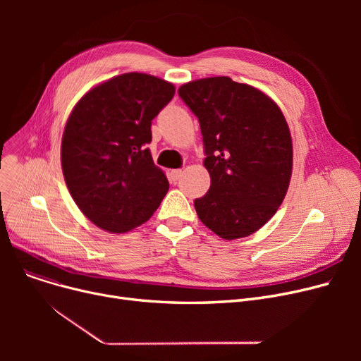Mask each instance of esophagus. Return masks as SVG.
<instances>
[{"instance_id":"1","label":"esophagus","mask_w":361,"mask_h":361,"mask_svg":"<svg viewBox=\"0 0 361 361\" xmlns=\"http://www.w3.org/2000/svg\"><path fill=\"white\" fill-rule=\"evenodd\" d=\"M183 176V171L181 169H173L171 171V178H173V181H178Z\"/></svg>"}]
</instances>
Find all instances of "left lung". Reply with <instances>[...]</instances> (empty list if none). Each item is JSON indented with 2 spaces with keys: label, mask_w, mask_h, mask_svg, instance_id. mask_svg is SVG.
Instances as JSON below:
<instances>
[{
  "label": "left lung",
  "mask_w": 361,
  "mask_h": 361,
  "mask_svg": "<svg viewBox=\"0 0 361 361\" xmlns=\"http://www.w3.org/2000/svg\"><path fill=\"white\" fill-rule=\"evenodd\" d=\"M180 98L200 124L211 187L195 200L200 221L225 240L267 224L287 195L293 142L278 105L230 78L185 83Z\"/></svg>",
  "instance_id": "left-lung-1"
}]
</instances>
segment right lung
<instances>
[{"label":"right lung","mask_w":361,"mask_h":361,"mask_svg":"<svg viewBox=\"0 0 361 361\" xmlns=\"http://www.w3.org/2000/svg\"><path fill=\"white\" fill-rule=\"evenodd\" d=\"M174 86L126 73L89 90L74 106L61 142V165L79 209L99 228L127 233L158 209L169 184L154 164L152 120Z\"/></svg>","instance_id":"obj_1"}]
</instances>
